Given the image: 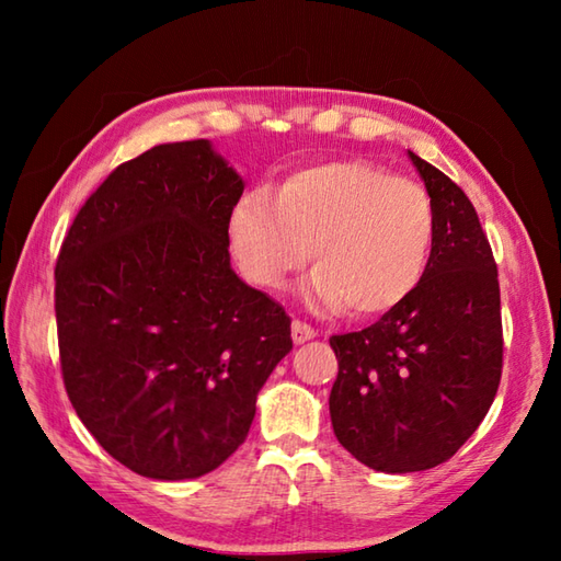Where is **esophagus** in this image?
Masks as SVG:
<instances>
[{
	"mask_svg": "<svg viewBox=\"0 0 561 561\" xmlns=\"http://www.w3.org/2000/svg\"><path fill=\"white\" fill-rule=\"evenodd\" d=\"M316 335H318L316 328L304 323V320H294V323H291V340H294V344H304L308 340H313Z\"/></svg>",
	"mask_w": 561,
	"mask_h": 561,
	"instance_id": "obj_1",
	"label": "esophagus"
}]
</instances>
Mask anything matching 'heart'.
Listing matches in <instances>:
<instances>
[{
	"mask_svg": "<svg viewBox=\"0 0 561 561\" xmlns=\"http://www.w3.org/2000/svg\"><path fill=\"white\" fill-rule=\"evenodd\" d=\"M426 190L366 161H328L250 190L229 211L231 250L245 277L279 289L311 250L304 296L356 318L383 316L420 287L434 253Z\"/></svg>",
	"mask_w": 561,
	"mask_h": 561,
	"instance_id": "1",
	"label": "heart"
}]
</instances>
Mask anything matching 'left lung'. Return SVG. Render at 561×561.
Returning <instances> with one entry per match:
<instances>
[{
	"label": "left lung",
	"mask_w": 561,
	"mask_h": 561,
	"mask_svg": "<svg viewBox=\"0 0 561 561\" xmlns=\"http://www.w3.org/2000/svg\"><path fill=\"white\" fill-rule=\"evenodd\" d=\"M436 214L420 287L374 325L332 335L340 371L330 420L340 444L380 472L428 470L490 412L502 380L496 262L468 195L410 151Z\"/></svg>",
	"instance_id": "obj_1"
}]
</instances>
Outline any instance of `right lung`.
<instances>
[{
	"mask_svg": "<svg viewBox=\"0 0 561 561\" xmlns=\"http://www.w3.org/2000/svg\"><path fill=\"white\" fill-rule=\"evenodd\" d=\"M243 178L207 139L105 178L59 248L55 316L71 408L125 468L193 480L243 444L291 318L231 270Z\"/></svg>",
	"mask_w": 561,
	"mask_h": 561,
	"instance_id": "obj_1",
	"label": "right lung"
}]
</instances>
